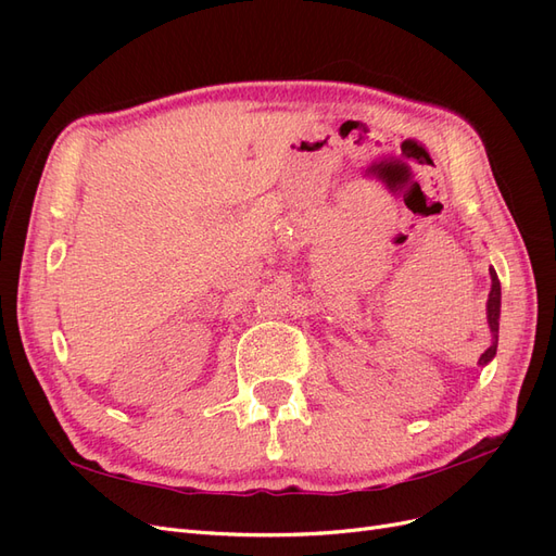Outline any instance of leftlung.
Segmentation results:
<instances>
[{"instance_id":"left-lung-1","label":"left lung","mask_w":556,"mask_h":556,"mask_svg":"<svg viewBox=\"0 0 556 556\" xmlns=\"http://www.w3.org/2000/svg\"><path fill=\"white\" fill-rule=\"evenodd\" d=\"M490 278H492V290H490V296H486V325H490V333H492V345L486 348L478 364L480 366H486L494 355H496V345H498V317H501V282H498V276L494 268H490Z\"/></svg>"}]
</instances>
